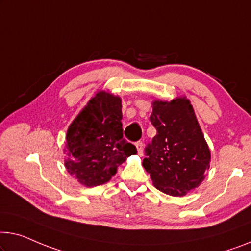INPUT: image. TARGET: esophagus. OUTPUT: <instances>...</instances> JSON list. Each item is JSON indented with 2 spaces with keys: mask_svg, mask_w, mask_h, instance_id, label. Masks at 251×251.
Instances as JSON below:
<instances>
[{
  "mask_svg": "<svg viewBox=\"0 0 251 251\" xmlns=\"http://www.w3.org/2000/svg\"><path fill=\"white\" fill-rule=\"evenodd\" d=\"M135 147H136V149H137V153H138V155H142V154H143V143H142L141 141L136 142V143H135Z\"/></svg>",
  "mask_w": 251,
  "mask_h": 251,
  "instance_id": "1",
  "label": "esophagus"
}]
</instances>
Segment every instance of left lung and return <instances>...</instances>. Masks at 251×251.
<instances>
[{
	"mask_svg": "<svg viewBox=\"0 0 251 251\" xmlns=\"http://www.w3.org/2000/svg\"><path fill=\"white\" fill-rule=\"evenodd\" d=\"M152 107L150 121L156 135L145 148L143 167L159 190L184 196L204 180L211 161L208 145L186 97L154 100Z\"/></svg>",
	"mask_w": 251,
	"mask_h": 251,
	"instance_id": "8db88e82",
	"label": "left lung"
}]
</instances>
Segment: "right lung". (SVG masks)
Masks as SVG:
<instances>
[{
  "instance_id": "obj_1",
  "label": "right lung",
  "mask_w": 251,
  "mask_h": 251,
  "mask_svg": "<svg viewBox=\"0 0 251 251\" xmlns=\"http://www.w3.org/2000/svg\"><path fill=\"white\" fill-rule=\"evenodd\" d=\"M122 99L99 91L89 100L66 134L65 168L85 187L103 185L136 148L123 137Z\"/></svg>"
}]
</instances>
